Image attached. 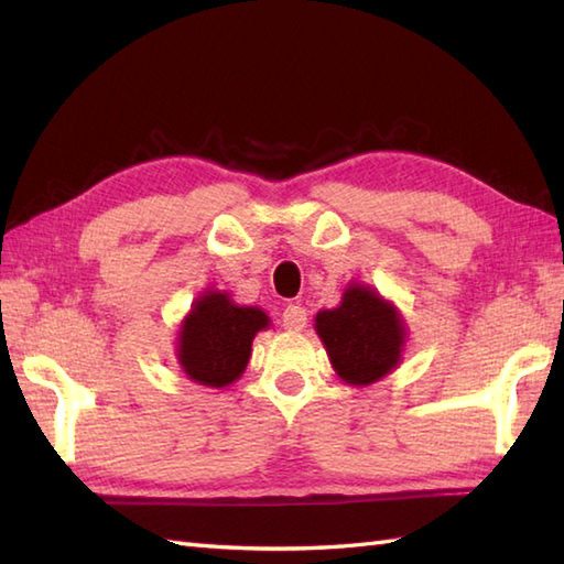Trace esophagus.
Listing matches in <instances>:
<instances>
[{
  "label": "esophagus",
  "mask_w": 564,
  "mask_h": 564,
  "mask_svg": "<svg viewBox=\"0 0 564 564\" xmlns=\"http://www.w3.org/2000/svg\"><path fill=\"white\" fill-rule=\"evenodd\" d=\"M307 325V313L301 305H289L283 310V329L289 332H301Z\"/></svg>",
  "instance_id": "1"
}]
</instances>
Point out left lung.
Returning <instances> with one entry per match:
<instances>
[{
  "label": "left lung",
  "instance_id": "left-lung-1",
  "mask_svg": "<svg viewBox=\"0 0 564 564\" xmlns=\"http://www.w3.org/2000/svg\"><path fill=\"white\" fill-rule=\"evenodd\" d=\"M315 332L325 344L334 373L346 386L366 388L402 364L404 317L370 285H346L337 307L319 310Z\"/></svg>",
  "mask_w": 564,
  "mask_h": 564
}]
</instances>
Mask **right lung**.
Wrapping results in <instances>:
<instances>
[{"label":"right lung","mask_w":564,"mask_h":564,"mask_svg":"<svg viewBox=\"0 0 564 564\" xmlns=\"http://www.w3.org/2000/svg\"><path fill=\"white\" fill-rule=\"evenodd\" d=\"M271 319L257 305H237L227 291H203L176 332V364L206 388H227L242 378L251 341Z\"/></svg>","instance_id":"obj_1"}]
</instances>
